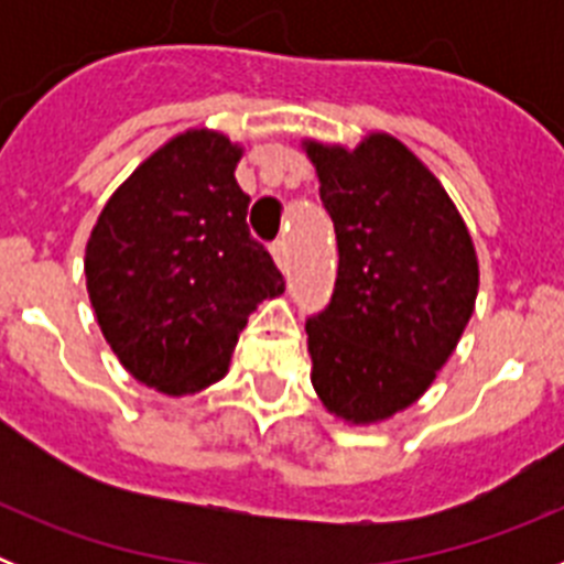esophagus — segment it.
I'll return each mask as SVG.
<instances>
[{"label": "esophagus", "mask_w": 564, "mask_h": 564, "mask_svg": "<svg viewBox=\"0 0 564 564\" xmlns=\"http://www.w3.org/2000/svg\"><path fill=\"white\" fill-rule=\"evenodd\" d=\"M271 253H273V259H276L279 268L288 265V242H285V239H276V242L271 246Z\"/></svg>", "instance_id": "esophagus-1"}]
</instances>
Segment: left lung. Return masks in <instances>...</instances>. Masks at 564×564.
Listing matches in <instances>:
<instances>
[{"label": "left lung", "mask_w": 564, "mask_h": 564, "mask_svg": "<svg viewBox=\"0 0 564 564\" xmlns=\"http://www.w3.org/2000/svg\"><path fill=\"white\" fill-rule=\"evenodd\" d=\"M338 242L330 305L307 318L316 395L378 423L430 390L475 313V242L435 174L398 138L302 143Z\"/></svg>", "instance_id": "8db88e82"}]
</instances>
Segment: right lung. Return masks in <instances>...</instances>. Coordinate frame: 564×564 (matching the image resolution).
I'll use <instances>...</instances> for the list:
<instances>
[{
    "label": "right lung",
    "mask_w": 564,
    "mask_h": 564,
    "mask_svg": "<svg viewBox=\"0 0 564 564\" xmlns=\"http://www.w3.org/2000/svg\"><path fill=\"white\" fill-rule=\"evenodd\" d=\"M242 149L188 129L129 174L89 234L84 273L98 327L147 387L188 395L220 381L262 299L285 291L251 237Z\"/></svg>",
    "instance_id": "1"
}]
</instances>
